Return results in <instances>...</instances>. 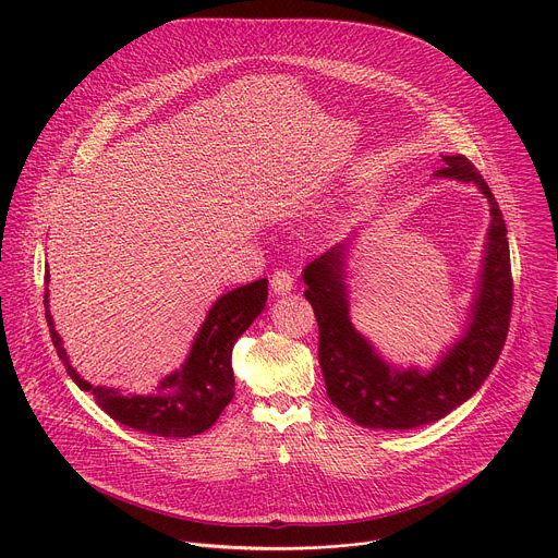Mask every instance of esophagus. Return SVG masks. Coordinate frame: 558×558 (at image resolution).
Instances as JSON below:
<instances>
[{
  "mask_svg": "<svg viewBox=\"0 0 558 558\" xmlns=\"http://www.w3.org/2000/svg\"><path fill=\"white\" fill-rule=\"evenodd\" d=\"M293 289V276L287 269H276L271 276V291L278 295H284Z\"/></svg>",
  "mask_w": 558,
  "mask_h": 558,
  "instance_id": "34e87169",
  "label": "esophagus"
}]
</instances>
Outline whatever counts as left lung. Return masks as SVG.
I'll return each mask as SVG.
<instances>
[{"label": "left lung", "instance_id": "8db88e82", "mask_svg": "<svg viewBox=\"0 0 558 558\" xmlns=\"http://www.w3.org/2000/svg\"><path fill=\"white\" fill-rule=\"evenodd\" d=\"M435 175L476 182L492 204V228L474 324L428 374L398 372L354 330L343 284V245L304 269V291L319 326V365L330 402L354 424L409 430L433 424L470 400L496 367L511 324L513 276L502 210L481 171L465 156H448Z\"/></svg>", "mask_w": 558, "mask_h": 558}]
</instances>
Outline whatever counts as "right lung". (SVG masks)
I'll list each match as a JSON object with an SVG mask.
<instances>
[{"mask_svg":"<svg viewBox=\"0 0 558 558\" xmlns=\"http://www.w3.org/2000/svg\"><path fill=\"white\" fill-rule=\"evenodd\" d=\"M267 302V278L221 295L210 308L193 350L180 372L167 376L156 396H121L119 389L90 387L69 365L62 341L53 328L49 308L45 319L49 337L66 374L82 391H90L95 404L114 422L165 439H186L208 430L234 396L232 348L260 315ZM43 304L47 306V293Z\"/></svg>","mask_w":558,"mask_h":558,"instance_id":"obj_1","label":"right lung"}]
</instances>
